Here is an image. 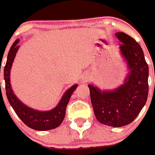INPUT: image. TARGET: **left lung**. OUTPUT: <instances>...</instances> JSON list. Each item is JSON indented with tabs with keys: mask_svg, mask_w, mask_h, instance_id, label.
<instances>
[{
	"mask_svg": "<svg viewBox=\"0 0 155 155\" xmlns=\"http://www.w3.org/2000/svg\"><path fill=\"white\" fill-rule=\"evenodd\" d=\"M116 36L130 72L123 85L114 91H101L89 84L90 99L96 119L102 124L120 127L135 120L145 105L148 94V66L136 40L124 32Z\"/></svg>",
	"mask_w": 155,
	"mask_h": 155,
	"instance_id": "left-lung-1",
	"label": "left lung"
}]
</instances>
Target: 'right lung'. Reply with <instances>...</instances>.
Masks as SVG:
<instances>
[{
    "label": "right lung",
    "instance_id": "1",
    "mask_svg": "<svg viewBox=\"0 0 155 155\" xmlns=\"http://www.w3.org/2000/svg\"><path fill=\"white\" fill-rule=\"evenodd\" d=\"M19 41V39L16 40L12 45L9 51L8 56H7V63L4 66V80H5V89L7 99L18 117L28 127L36 130H40V131L54 129L59 127L63 121L68 101L73 92L77 88L78 85L74 84L71 88L68 89L63 95L57 106L50 111H36V110L28 108L23 103H22L13 93L10 83V69H11L12 64L16 56V52L18 51V49L19 47V45L17 44Z\"/></svg>",
    "mask_w": 155,
    "mask_h": 155
}]
</instances>
